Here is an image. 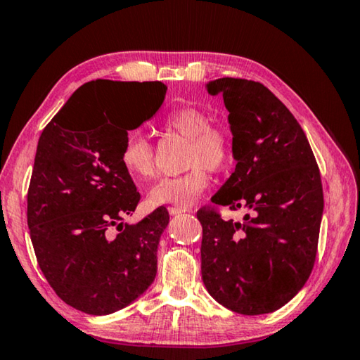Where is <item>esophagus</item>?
<instances>
[{"instance_id":"1","label":"esophagus","mask_w":360,"mask_h":360,"mask_svg":"<svg viewBox=\"0 0 360 360\" xmlns=\"http://www.w3.org/2000/svg\"><path fill=\"white\" fill-rule=\"evenodd\" d=\"M167 210H169L170 215H179V213H184L188 209H186V207H167Z\"/></svg>"}]
</instances>
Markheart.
<instances>
[{
  "label": "heart",
  "instance_id": "obj_1",
  "mask_svg": "<svg viewBox=\"0 0 360 360\" xmlns=\"http://www.w3.org/2000/svg\"><path fill=\"white\" fill-rule=\"evenodd\" d=\"M212 118L202 109L193 105L176 107L162 117V126L188 139L186 172L158 180L148 191L153 205L193 204L209 186V174L221 172L234 161L236 148L231 131L223 124L210 123ZM120 162L137 184L150 180L156 172L155 150L142 131H131L120 150Z\"/></svg>",
  "mask_w": 360,
  "mask_h": 360
}]
</instances>
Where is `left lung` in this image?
Here are the masks:
<instances>
[{"instance_id":"left-lung-1","label":"left lung","mask_w":360,"mask_h":360,"mask_svg":"<svg viewBox=\"0 0 360 360\" xmlns=\"http://www.w3.org/2000/svg\"><path fill=\"white\" fill-rule=\"evenodd\" d=\"M234 139L236 170L198 210L202 224L200 270L207 291L240 314L281 308L310 276L318 253L324 198L316 158L288 107L259 82L223 77ZM248 210L226 222L218 206Z\"/></svg>"}]
</instances>
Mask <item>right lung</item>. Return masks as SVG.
Wrapping results in <instances>:
<instances>
[{
	"instance_id": "1",
	"label": "right lung",
	"mask_w": 360,
	"mask_h": 360,
	"mask_svg": "<svg viewBox=\"0 0 360 360\" xmlns=\"http://www.w3.org/2000/svg\"><path fill=\"white\" fill-rule=\"evenodd\" d=\"M130 93L124 125L98 96ZM162 82H88L44 128L28 186L27 219L37 264L75 310L109 314L136 300L156 276V248L169 223L156 209L123 224L141 194L120 162L128 136L160 109Z\"/></svg>"
}]
</instances>
